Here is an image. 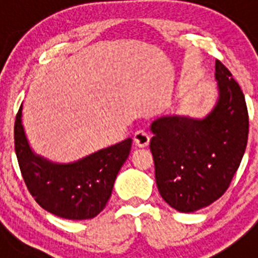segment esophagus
<instances>
[{
  "label": "esophagus",
  "instance_id": "esophagus-1",
  "mask_svg": "<svg viewBox=\"0 0 258 258\" xmlns=\"http://www.w3.org/2000/svg\"><path fill=\"white\" fill-rule=\"evenodd\" d=\"M150 143V137L149 134L146 133L145 131H138L134 134V145L140 149H145Z\"/></svg>",
  "mask_w": 258,
  "mask_h": 258
}]
</instances>
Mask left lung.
<instances>
[{
    "mask_svg": "<svg viewBox=\"0 0 258 258\" xmlns=\"http://www.w3.org/2000/svg\"><path fill=\"white\" fill-rule=\"evenodd\" d=\"M214 77L217 101L204 117L163 115L150 126L157 190L182 213L206 208L222 197L247 147L244 94L218 60Z\"/></svg>",
    "mask_w": 258,
    "mask_h": 258,
    "instance_id": "obj_1",
    "label": "left lung"
}]
</instances>
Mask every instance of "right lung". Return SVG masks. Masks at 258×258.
<instances>
[{"label": "right lung", "mask_w": 258, "mask_h": 258, "mask_svg": "<svg viewBox=\"0 0 258 258\" xmlns=\"http://www.w3.org/2000/svg\"><path fill=\"white\" fill-rule=\"evenodd\" d=\"M23 104L14 138L23 179L45 211L66 220H90L101 213L112 194L118 170L126 161L132 138L71 163H56L32 150L23 126Z\"/></svg>", "instance_id": "1"}]
</instances>
